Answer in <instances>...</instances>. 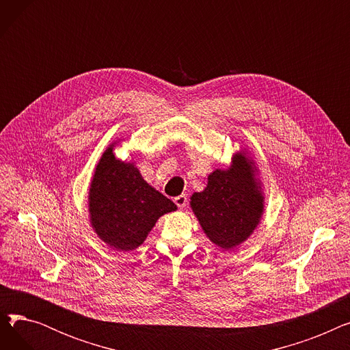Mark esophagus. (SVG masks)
I'll list each match as a JSON object with an SVG mask.
<instances>
[{"label":"esophagus","instance_id":"obj_1","mask_svg":"<svg viewBox=\"0 0 350 350\" xmlns=\"http://www.w3.org/2000/svg\"><path fill=\"white\" fill-rule=\"evenodd\" d=\"M174 203H176V206H177L180 210L186 208V206H187V196H186V194H181V196L176 197V198H174Z\"/></svg>","mask_w":350,"mask_h":350}]
</instances>
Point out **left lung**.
<instances>
[{
	"mask_svg": "<svg viewBox=\"0 0 350 350\" xmlns=\"http://www.w3.org/2000/svg\"><path fill=\"white\" fill-rule=\"evenodd\" d=\"M190 207L215 247L234 250L247 241L265 211L260 170L248 152L241 147L227 169L210 173L206 189L190 197Z\"/></svg>",
	"mask_w": 350,
	"mask_h": 350,
	"instance_id": "1",
	"label": "left lung"
}]
</instances>
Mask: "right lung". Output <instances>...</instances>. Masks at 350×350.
I'll use <instances>...</instances> for the list:
<instances>
[{
	"label": "right lung",
	"mask_w": 350,
	"mask_h": 350,
	"mask_svg": "<svg viewBox=\"0 0 350 350\" xmlns=\"http://www.w3.org/2000/svg\"><path fill=\"white\" fill-rule=\"evenodd\" d=\"M122 139L110 143L102 153L88 193L92 228L100 240L118 251L140 247L157 219L177 206L147 183L135 161L113 153Z\"/></svg>",
	"instance_id": "obj_1"
}]
</instances>
